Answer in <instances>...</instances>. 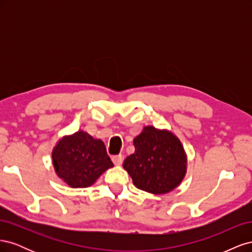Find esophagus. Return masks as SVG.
I'll return each instance as SVG.
<instances>
[{"instance_id": "1", "label": "esophagus", "mask_w": 252, "mask_h": 252, "mask_svg": "<svg viewBox=\"0 0 252 252\" xmlns=\"http://www.w3.org/2000/svg\"><path fill=\"white\" fill-rule=\"evenodd\" d=\"M112 162L114 163V165L120 166L122 163H123V157H122V155L113 156V157H112Z\"/></svg>"}]
</instances>
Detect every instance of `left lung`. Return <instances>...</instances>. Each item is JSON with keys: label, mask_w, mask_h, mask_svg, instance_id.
Listing matches in <instances>:
<instances>
[{"label": "left lung", "mask_w": 252, "mask_h": 252, "mask_svg": "<svg viewBox=\"0 0 252 252\" xmlns=\"http://www.w3.org/2000/svg\"><path fill=\"white\" fill-rule=\"evenodd\" d=\"M134 152L124 169L136 188L164 194L177 188L186 174L187 158L180 140L168 130L146 126L133 140Z\"/></svg>", "instance_id": "left-lung-1"}]
</instances>
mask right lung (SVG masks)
Masks as SVG:
<instances>
[{
    "label": "right lung",
    "mask_w": 252,
    "mask_h": 252,
    "mask_svg": "<svg viewBox=\"0 0 252 252\" xmlns=\"http://www.w3.org/2000/svg\"><path fill=\"white\" fill-rule=\"evenodd\" d=\"M52 163L58 177L72 188L91 186L104 171L113 167L105 144L82 130L63 136L57 143Z\"/></svg>",
    "instance_id": "1"
}]
</instances>
